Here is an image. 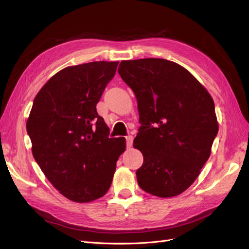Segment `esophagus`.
Segmentation results:
<instances>
[{
  "instance_id": "1",
  "label": "esophagus",
  "mask_w": 249,
  "mask_h": 249,
  "mask_svg": "<svg viewBox=\"0 0 249 249\" xmlns=\"http://www.w3.org/2000/svg\"><path fill=\"white\" fill-rule=\"evenodd\" d=\"M133 136H127L125 137V140H126V147H131L132 144H133Z\"/></svg>"
}]
</instances>
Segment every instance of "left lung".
<instances>
[{"instance_id":"1","label":"left lung","mask_w":249,"mask_h":249,"mask_svg":"<svg viewBox=\"0 0 249 249\" xmlns=\"http://www.w3.org/2000/svg\"><path fill=\"white\" fill-rule=\"evenodd\" d=\"M118 72L136 96L142 124L134 139L143 155L138 185L154 196H177L194 183L211 155L218 133L212 96L169 60H124Z\"/></svg>"}]
</instances>
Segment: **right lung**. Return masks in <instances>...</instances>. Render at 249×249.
I'll use <instances>...</instances> for the list:
<instances>
[{
	"instance_id": "1",
	"label": "right lung",
	"mask_w": 249,
	"mask_h": 249,
	"mask_svg": "<svg viewBox=\"0 0 249 249\" xmlns=\"http://www.w3.org/2000/svg\"><path fill=\"white\" fill-rule=\"evenodd\" d=\"M117 65L95 61L58 71L35 96L27 120L34 159L59 193L74 202L107 193L125 150V139L109 137L95 108Z\"/></svg>"
}]
</instances>
